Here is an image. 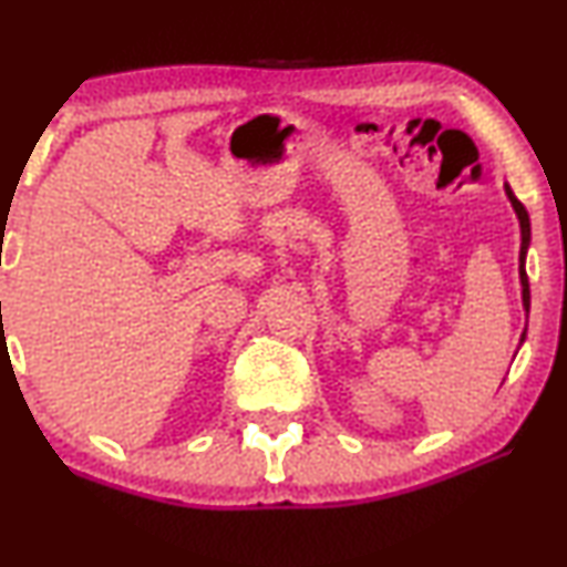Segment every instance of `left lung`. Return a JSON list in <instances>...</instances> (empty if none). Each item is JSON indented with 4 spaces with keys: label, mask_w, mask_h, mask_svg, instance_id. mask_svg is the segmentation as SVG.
<instances>
[{
    "label": "left lung",
    "mask_w": 567,
    "mask_h": 567,
    "mask_svg": "<svg viewBox=\"0 0 567 567\" xmlns=\"http://www.w3.org/2000/svg\"><path fill=\"white\" fill-rule=\"evenodd\" d=\"M506 189V197L508 203H512L516 218H519V228H522V249H519V282H522V306L526 310V316H529V280H526V251H529V241H532V226H529V213H526V207L516 200V195L512 193V187L504 185ZM524 337L526 331L522 333V344H524Z\"/></svg>",
    "instance_id": "obj_1"
}]
</instances>
